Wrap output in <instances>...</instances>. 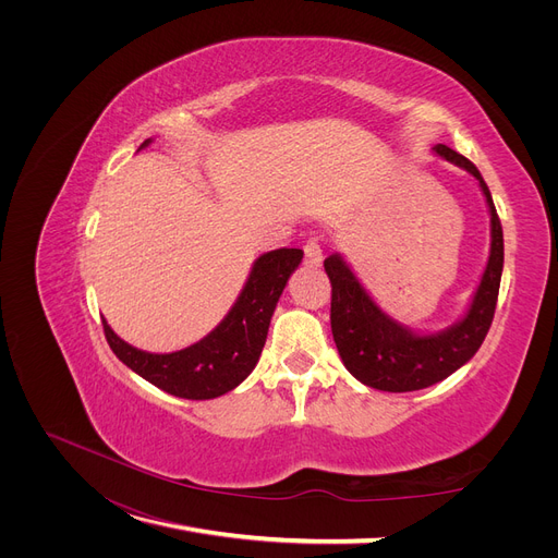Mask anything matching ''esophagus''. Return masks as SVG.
Masks as SVG:
<instances>
[{
  "instance_id": "1",
  "label": "esophagus",
  "mask_w": 558,
  "mask_h": 558,
  "mask_svg": "<svg viewBox=\"0 0 558 558\" xmlns=\"http://www.w3.org/2000/svg\"><path fill=\"white\" fill-rule=\"evenodd\" d=\"M320 262H324V248H320L318 238H310L305 244V264H310V267H318Z\"/></svg>"
}]
</instances>
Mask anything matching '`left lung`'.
<instances>
[{
	"label": "left lung",
	"instance_id": "8db88e82",
	"mask_svg": "<svg viewBox=\"0 0 558 558\" xmlns=\"http://www.w3.org/2000/svg\"><path fill=\"white\" fill-rule=\"evenodd\" d=\"M434 154L475 175L490 213V255L473 303L459 324L434 335H416L379 310L341 255L335 253L324 262L332 282L330 324L341 362L362 385L379 391L427 389L461 368L480 350L493 324L500 291L505 267L502 223L482 173L446 144H436Z\"/></svg>",
	"mask_w": 558,
	"mask_h": 558
}]
</instances>
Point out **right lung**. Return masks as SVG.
Here are the masks:
<instances>
[{"mask_svg": "<svg viewBox=\"0 0 558 558\" xmlns=\"http://www.w3.org/2000/svg\"><path fill=\"white\" fill-rule=\"evenodd\" d=\"M151 140H144L142 146ZM140 146V149H142ZM303 259L301 248H278L253 262L242 294L221 324L201 341L175 353H146L117 337L104 318L112 353L154 387L187 400L219 398L240 387L255 368L278 299Z\"/></svg>", "mask_w": 558, "mask_h": 558, "instance_id": "right-lung-1", "label": "right lung"}]
</instances>
